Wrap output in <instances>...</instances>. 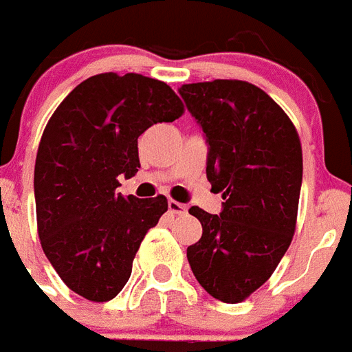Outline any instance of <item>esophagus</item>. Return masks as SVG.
<instances>
[{
	"instance_id": "obj_1",
	"label": "esophagus",
	"mask_w": 352,
	"mask_h": 352,
	"mask_svg": "<svg viewBox=\"0 0 352 352\" xmlns=\"http://www.w3.org/2000/svg\"><path fill=\"white\" fill-rule=\"evenodd\" d=\"M168 208H170V211L173 212V214H184V212L188 211L186 204L177 202V200H170V202H168Z\"/></svg>"
}]
</instances>
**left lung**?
Wrapping results in <instances>:
<instances>
[{
  "instance_id": "1",
  "label": "left lung",
  "mask_w": 352,
  "mask_h": 352,
  "mask_svg": "<svg viewBox=\"0 0 352 352\" xmlns=\"http://www.w3.org/2000/svg\"><path fill=\"white\" fill-rule=\"evenodd\" d=\"M208 143V181L221 193V212L190 209L202 238L188 261L204 290L241 302L268 281L297 223L302 148L286 112L243 80L184 84L179 89Z\"/></svg>"
}]
</instances>
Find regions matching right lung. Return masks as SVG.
<instances>
[{
	"label": "right lung",
	"mask_w": 352,
	"mask_h": 352,
	"mask_svg": "<svg viewBox=\"0 0 352 352\" xmlns=\"http://www.w3.org/2000/svg\"><path fill=\"white\" fill-rule=\"evenodd\" d=\"M182 112L164 82L102 73L50 118L35 159L37 231L48 261L84 299L107 302L123 290L144 234L168 211L162 195L121 197L118 177L131 179L141 166L138 138Z\"/></svg>",
	"instance_id": "add662e5"
}]
</instances>
